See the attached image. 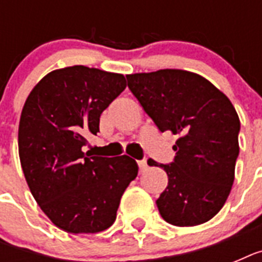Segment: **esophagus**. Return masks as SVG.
I'll list each match as a JSON object with an SVG mask.
<instances>
[{"mask_svg": "<svg viewBox=\"0 0 262 262\" xmlns=\"http://www.w3.org/2000/svg\"><path fill=\"white\" fill-rule=\"evenodd\" d=\"M147 160H139V167H140V170H141V171H143V170H145V168H147Z\"/></svg>", "mask_w": 262, "mask_h": 262, "instance_id": "esophagus-1", "label": "esophagus"}]
</instances>
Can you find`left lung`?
Masks as SVG:
<instances>
[{"instance_id": "8db88e82", "label": "left lung", "mask_w": 262, "mask_h": 262, "mask_svg": "<svg viewBox=\"0 0 262 262\" xmlns=\"http://www.w3.org/2000/svg\"><path fill=\"white\" fill-rule=\"evenodd\" d=\"M127 87L160 132L179 139L174 162L159 164L168 185L156 200L167 223L199 226L223 208L239 155V117L230 99L203 76L181 69L127 75Z\"/></svg>"}]
</instances>
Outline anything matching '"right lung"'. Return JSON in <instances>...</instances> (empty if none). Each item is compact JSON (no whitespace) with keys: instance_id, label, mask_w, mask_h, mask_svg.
<instances>
[{"instance_id":"obj_1","label":"right lung","mask_w":262,"mask_h":262,"mask_svg":"<svg viewBox=\"0 0 262 262\" xmlns=\"http://www.w3.org/2000/svg\"><path fill=\"white\" fill-rule=\"evenodd\" d=\"M126 88L123 75L75 65L50 72L28 95L18 125V156L47 217L71 234L104 231L139 166L126 155L91 156L88 135Z\"/></svg>"}]
</instances>
